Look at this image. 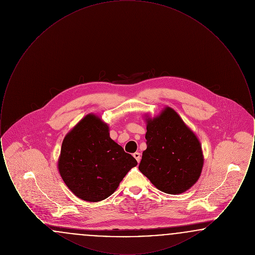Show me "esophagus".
Instances as JSON below:
<instances>
[{
    "label": "esophagus",
    "mask_w": 255,
    "mask_h": 255,
    "mask_svg": "<svg viewBox=\"0 0 255 255\" xmlns=\"http://www.w3.org/2000/svg\"><path fill=\"white\" fill-rule=\"evenodd\" d=\"M133 158L136 159V161L139 162V160H140V154L138 152H135V153H133Z\"/></svg>",
    "instance_id": "obj_1"
}]
</instances>
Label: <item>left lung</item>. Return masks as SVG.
Listing matches in <instances>:
<instances>
[{"label":"left lung","instance_id":"8db88e82","mask_svg":"<svg viewBox=\"0 0 255 255\" xmlns=\"http://www.w3.org/2000/svg\"><path fill=\"white\" fill-rule=\"evenodd\" d=\"M145 151L139 171L158 189L180 194L198 181L204 157L195 133L169 107L153 120H147Z\"/></svg>","mask_w":255,"mask_h":255}]
</instances>
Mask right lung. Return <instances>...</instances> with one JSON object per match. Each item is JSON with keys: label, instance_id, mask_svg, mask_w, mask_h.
Segmentation results:
<instances>
[{"label": "right lung", "instance_id": "1", "mask_svg": "<svg viewBox=\"0 0 255 255\" xmlns=\"http://www.w3.org/2000/svg\"><path fill=\"white\" fill-rule=\"evenodd\" d=\"M136 164L135 158L110 137L108 125L88 115L65 136L58 169L73 194L99 202L113 194Z\"/></svg>", "mask_w": 255, "mask_h": 255}]
</instances>
